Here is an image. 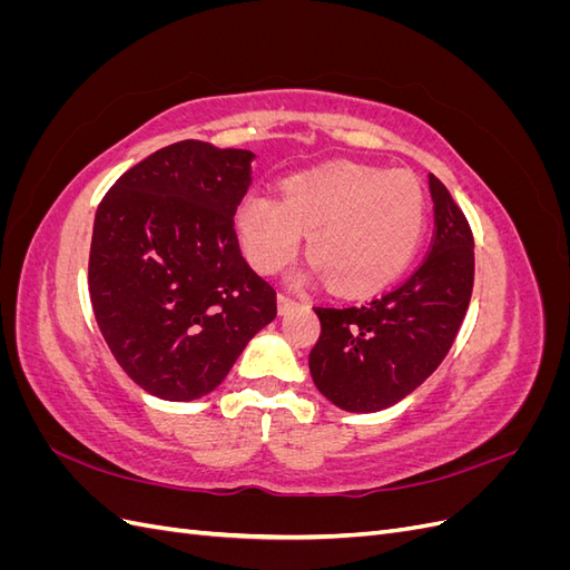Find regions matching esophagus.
Returning a JSON list of instances; mask_svg holds the SVG:
<instances>
[{"label":"esophagus","mask_w":570,"mask_h":570,"mask_svg":"<svg viewBox=\"0 0 570 570\" xmlns=\"http://www.w3.org/2000/svg\"><path fill=\"white\" fill-rule=\"evenodd\" d=\"M292 306H297V299L292 297V295H287V292H281V295H278V308H281V314L289 312Z\"/></svg>","instance_id":"1"}]
</instances>
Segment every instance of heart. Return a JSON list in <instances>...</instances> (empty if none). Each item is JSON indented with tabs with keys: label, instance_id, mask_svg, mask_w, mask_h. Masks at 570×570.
I'll list each match as a JSON object with an SVG mask.
<instances>
[{
	"label": "heart",
	"instance_id": "heart-1",
	"mask_svg": "<svg viewBox=\"0 0 570 570\" xmlns=\"http://www.w3.org/2000/svg\"><path fill=\"white\" fill-rule=\"evenodd\" d=\"M423 185L406 170L337 161L285 180L283 197L254 189L237 233L262 273H278L308 237V254L342 295H373L416 256L425 230Z\"/></svg>",
	"mask_w": 570,
	"mask_h": 570
}]
</instances>
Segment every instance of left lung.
Masks as SVG:
<instances>
[{
    "instance_id": "8db88e82",
    "label": "left lung",
    "mask_w": 570,
    "mask_h": 570,
    "mask_svg": "<svg viewBox=\"0 0 570 570\" xmlns=\"http://www.w3.org/2000/svg\"><path fill=\"white\" fill-rule=\"evenodd\" d=\"M435 230L419 268L364 304H318L308 354L316 387L344 411H381L416 390L452 350L469 312L473 230L440 178L430 176Z\"/></svg>"
}]
</instances>
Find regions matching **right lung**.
<instances>
[{
    "mask_svg": "<svg viewBox=\"0 0 570 570\" xmlns=\"http://www.w3.org/2000/svg\"><path fill=\"white\" fill-rule=\"evenodd\" d=\"M252 157L199 140L168 145L128 168L97 206L92 312L118 366L161 400L209 394L278 314L273 285L235 233Z\"/></svg>",
    "mask_w": 570,
    "mask_h": 570,
    "instance_id": "add662e5",
    "label": "right lung"
}]
</instances>
